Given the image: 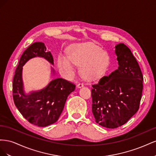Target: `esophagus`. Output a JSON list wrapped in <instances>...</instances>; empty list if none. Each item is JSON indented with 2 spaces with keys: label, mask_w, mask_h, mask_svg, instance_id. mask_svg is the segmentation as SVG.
I'll list each match as a JSON object with an SVG mask.
<instances>
[{
  "label": "esophagus",
  "mask_w": 156,
  "mask_h": 156,
  "mask_svg": "<svg viewBox=\"0 0 156 156\" xmlns=\"http://www.w3.org/2000/svg\"><path fill=\"white\" fill-rule=\"evenodd\" d=\"M84 86V84L83 83H79L78 84H77V87L78 88H81V87H83Z\"/></svg>",
  "instance_id": "obj_1"
}]
</instances>
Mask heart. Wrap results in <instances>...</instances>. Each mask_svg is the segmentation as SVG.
<instances>
[{"mask_svg":"<svg viewBox=\"0 0 156 156\" xmlns=\"http://www.w3.org/2000/svg\"><path fill=\"white\" fill-rule=\"evenodd\" d=\"M57 62L62 72L68 76L74 73L75 64L80 65L82 76L92 80L100 77L105 72L109 64V56L100 47L87 42L72 46L69 55L60 54Z\"/></svg>","mask_w":156,"mask_h":156,"instance_id":"b5f03b06","label":"heart"}]
</instances>
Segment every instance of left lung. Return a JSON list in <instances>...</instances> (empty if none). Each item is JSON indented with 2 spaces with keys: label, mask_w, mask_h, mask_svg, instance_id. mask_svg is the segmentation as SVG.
Instances as JSON below:
<instances>
[{
  "label": "left lung",
  "mask_w": 156,
  "mask_h": 156,
  "mask_svg": "<svg viewBox=\"0 0 156 156\" xmlns=\"http://www.w3.org/2000/svg\"><path fill=\"white\" fill-rule=\"evenodd\" d=\"M119 66L92 85V111L96 123L107 128L126 124L140 105L143 76L131 50L124 44L115 46Z\"/></svg>",
  "instance_id": "8db88e82"
}]
</instances>
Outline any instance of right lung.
Returning a JSON list of instances; mask_svg holds the SVG:
<instances>
[{"mask_svg":"<svg viewBox=\"0 0 156 156\" xmlns=\"http://www.w3.org/2000/svg\"><path fill=\"white\" fill-rule=\"evenodd\" d=\"M40 56L53 64L51 52L42 42L30 45L21 55L13 79V99L17 109L30 123L40 126H49L58 120L69 94L75 85L62 78H56L44 89L25 94L22 81L23 66L29 59Z\"/></svg>","mask_w":156,"mask_h":156,"instance_id":"add662e5","label":"right lung"}]
</instances>
